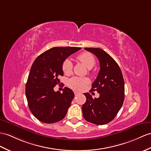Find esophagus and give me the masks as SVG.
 Returning a JSON list of instances; mask_svg holds the SVG:
<instances>
[{
    "instance_id": "esophagus-1",
    "label": "esophagus",
    "mask_w": 151,
    "mask_h": 151,
    "mask_svg": "<svg viewBox=\"0 0 151 151\" xmlns=\"http://www.w3.org/2000/svg\"><path fill=\"white\" fill-rule=\"evenodd\" d=\"M79 93L78 92V91H74V94H75L76 96V95H78Z\"/></svg>"
}]
</instances>
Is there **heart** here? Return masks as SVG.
Here are the masks:
<instances>
[{"label":"heart","instance_id":"b5f03b06","mask_svg":"<svg viewBox=\"0 0 151 151\" xmlns=\"http://www.w3.org/2000/svg\"><path fill=\"white\" fill-rule=\"evenodd\" d=\"M77 59L88 68H92L95 63V58L92 54L89 52H84L80 54L77 57ZM72 68L73 64L72 61L68 59L65 60L62 63V70L65 74H70L72 71ZM88 83H89V79L88 78H79V77H73L70 79L68 82L70 87L77 90L84 89Z\"/></svg>","mask_w":151,"mask_h":151}]
</instances>
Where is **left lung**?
I'll use <instances>...</instances> for the list:
<instances>
[{"label":"left lung","instance_id":"left-lung-1","mask_svg":"<svg viewBox=\"0 0 151 151\" xmlns=\"http://www.w3.org/2000/svg\"><path fill=\"white\" fill-rule=\"evenodd\" d=\"M97 56L100 70L91 86V91L100 94L93 99L85 93L86 101L82 106L83 117L88 122L97 125L109 123L115 118L124 100V80L116 62L99 48H84Z\"/></svg>","mask_w":151,"mask_h":151}]
</instances>
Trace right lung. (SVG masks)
Returning <instances> with one entry per match:
<instances>
[{"mask_svg": "<svg viewBox=\"0 0 151 151\" xmlns=\"http://www.w3.org/2000/svg\"><path fill=\"white\" fill-rule=\"evenodd\" d=\"M79 47H53L36 58L25 85V95L32 115L42 122L51 124L63 120L74 97L73 91L65 87L63 93L54 91L63 76L62 63Z\"/></svg>", "mask_w": 151, "mask_h": 151, "instance_id": "obj_1", "label": "right lung"}]
</instances>
